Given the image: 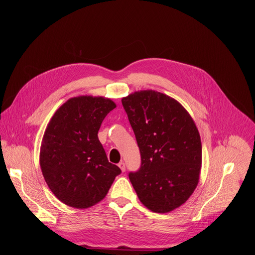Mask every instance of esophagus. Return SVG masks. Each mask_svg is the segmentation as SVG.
Listing matches in <instances>:
<instances>
[{
  "label": "esophagus",
  "mask_w": 255,
  "mask_h": 255,
  "mask_svg": "<svg viewBox=\"0 0 255 255\" xmlns=\"http://www.w3.org/2000/svg\"><path fill=\"white\" fill-rule=\"evenodd\" d=\"M118 166L120 167V169L122 170V172H124V171L126 170V166H125V163H124L123 161H121V162L118 164Z\"/></svg>",
  "instance_id": "1"
}]
</instances>
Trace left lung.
Instances as JSON below:
<instances>
[{
  "label": "left lung",
  "mask_w": 255,
  "mask_h": 255,
  "mask_svg": "<svg viewBox=\"0 0 255 255\" xmlns=\"http://www.w3.org/2000/svg\"><path fill=\"white\" fill-rule=\"evenodd\" d=\"M141 155L129 173L140 202L155 213H168L187 202L198 186L202 143L198 128L176 100L146 90L122 99Z\"/></svg>",
  "instance_id": "8db88e82"
}]
</instances>
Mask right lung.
Instances as JSON below:
<instances>
[{
	"mask_svg": "<svg viewBox=\"0 0 255 255\" xmlns=\"http://www.w3.org/2000/svg\"><path fill=\"white\" fill-rule=\"evenodd\" d=\"M116 108L108 98L80 96L66 101L50 119L40 147V167L48 188L78 209L102 201L121 169L109 162L98 138L105 117Z\"/></svg>",
	"mask_w": 255,
	"mask_h": 255,
	"instance_id": "add662e5",
	"label": "right lung"
}]
</instances>
